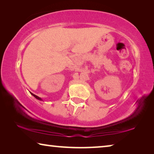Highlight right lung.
<instances>
[{
  "mask_svg": "<svg viewBox=\"0 0 154 154\" xmlns=\"http://www.w3.org/2000/svg\"><path fill=\"white\" fill-rule=\"evenodd\" d=\"M31 94H32L33 96H34V97H35V98H36V99H38V100H42L43 101V100H42V98H41L40 97H38V96H36L35 94H32V93H30Z\"/></svg>",
  "mask_w": 154,
  "mask_h": 154,
  "instance_id": "add662e5",
  "label": "right lung"
}]
</instances>
